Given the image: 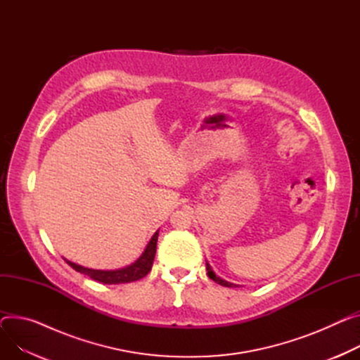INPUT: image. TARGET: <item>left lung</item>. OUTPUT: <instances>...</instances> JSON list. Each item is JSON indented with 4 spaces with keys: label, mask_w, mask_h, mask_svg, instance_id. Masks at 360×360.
<instances>
[{
    "label": "left lung",
    "mask_w": 360,
    "mask_h": 360,
    "mask_svg": "<svg viewBox=\"0 0 360 360\" xmlns=\"http://www.w3.org/2000/svg\"><path fill=\"white\" fill-rule=\"evenodd\" d=\"M206 269H207L209 278H210V280H213L214 283H217V284H220V285H224V287H229V288L240 287V285H238V284H233V283H229V281H226V280H224V278H220V276H216V274L213 272V269H212V266L209 265V262H207V261H206Z\"/></svg>",
    "instance_id": "1"
}]
</instances>
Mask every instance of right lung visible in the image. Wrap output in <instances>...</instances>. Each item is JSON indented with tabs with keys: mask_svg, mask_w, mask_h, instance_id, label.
<instances>
[{
	"mask_svg": "<svg viewBox=\"0 0 360 360\" xmlns=\"http://www.w3.org/2000/svg\"><path fill=\"white\" fill-rule=\"evenodd\" d=\"M157 239H158V231L151 236L150 242L147 243L144 252L140 255L135 262H132L128 266L120 268V269H94V268H86L82 266L79 264H75L72 261L66 262L77 272L85 274L88 276H91L92 280L99 281L102 284H125V283H132V281H138L144 278V276L151 271L153 266V261L155 257V251H157Z\"/></svg>",
	"mask_w": 360,
	"mask_h": 360,
	"instance_id": "add662e5",
	"label": "right lung"
}]
</instances>
